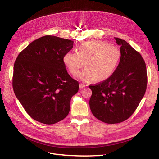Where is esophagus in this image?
<instances>
[{"mask_svg": "<svg viewBox=\"0 0 159 159\" xmlns=\"http://www.w3.org/2000/svg\"><path fill=\"white\" fill-rule=\"evenodd\" d=\"M84 87H85V85L84 84H81L80 85V88H84Z\"/></svg>", "mask_w": 159, "mask_h": 159, "instance_id": "obj_1", "label": "esophagus"}]
</instances>
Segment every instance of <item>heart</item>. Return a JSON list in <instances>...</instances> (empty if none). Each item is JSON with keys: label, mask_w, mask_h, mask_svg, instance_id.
Listing matches in <instances>:
<instances>
[{"label": "heart", "mask_w": 159, "mask_h": 159, "mask_svg": "<svg viewBox=\"0 0 159 159\" xmlns=\"http://www.w3.org/2000/svg\"><path fill=\"white\" fill-rule=\"evenodd\" d=\"M121 58L117 47L100 40L84 42L78 52H69L64 56V63L70 73L78 75L85 64V69L79 78L86 82L95 80L102 81L108 79L116 69Z\"/></svg>", "instance_id": "obj_1"}]
</instances>
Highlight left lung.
Masks as SVG:
<instances>
[{
  "mask_svg": "<svg viewBox=\"0 0 159 159\" xmlns=\"http://www.w3.org/2000/svg\"><path fill=\"white\" fill-rule=\"evenodd\" d=\"M121 46V59L107 80L90 85L92 95L89 107L98 119L109 124L119 123L131 116L145 93L147 74L140 53L125 40L115 38Z\"/></svg>",
  "mask_w": 159,
  "mask_h": 159,
  "instance_id": "1",
  "label": "left lung"
}]
</instances>
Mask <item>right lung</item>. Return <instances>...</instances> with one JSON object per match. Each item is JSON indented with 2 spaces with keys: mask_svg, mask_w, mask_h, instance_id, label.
Returning <instances> with one entry per match:
<instances>
[{
  "mask_svg": "<svg viewBox=\"0 0 159 159\" xmlns=\"http://www.w3.org/2000/svg\"><path fill=\"white\" fill-rule=\"evenodd\" d=\"M74 42L54 36L38 38L25 48L14 62L12 88L26 113L47 125L68 115L79 83L68 74L64 56Z\"/></svg>",
  "mask_w": 159,
  "mask_h": 159,
  "instance_id": "add662e5",
  "label": "right lung"
}]
</instances>
